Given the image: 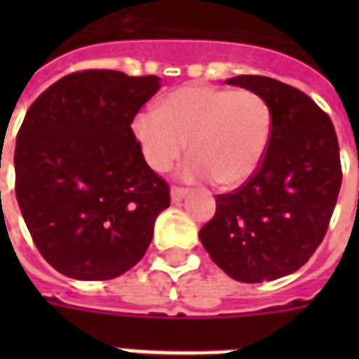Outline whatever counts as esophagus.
<instances>
[{
  "label": "esophagus",
  "instance_id": "obj_1",
  "mask_svg": "<svg viewBox=\"0 0 359 359\" xmlns=\"http://www.w3.org/2000/svg\"><path fill=\"white\" fill-rule=\"evenodd\" d=\"M186 196H188V190H186V188H180V186H173V188H171V201L173 203L182 201Z\"/></svg>",
  "mask_w": 359,
  "mask_h": 359
}]
</instances>
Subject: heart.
I'll return each mask as SVG.
<instances>
[{
    "mask_svg": "<svg viewBox=\"0 0 359 359\" xmlns=\"http://www.w3.org/2000/svg\"><path fill=\"white\" fill-rule=\"evenodd\" d=\"M134 134L154 171L173 168L190 141L194 158L186 163V179L236 188L255 175L266 154L272 109L250 89L191 83L165 95L156 111L137 115Z\"/></svg>",
    "mask_w": 359,
    "mask_h": 359,
    "instance_id": "b5f03b06",
    "label": "heart"
}]
</instances>
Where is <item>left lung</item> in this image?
<instances>
[{"mask_svg": "<svg viewBox=\"0 0 359 359\" xmlns=\"http://www.w3.org/2000/svg\"><path fill=\"white\" fill-rule=\"evenodd\" d=\"M227 83L266 100L272 135L255 175L216 196L199 238L236 281H272L304 266L328 231L343 180L339 143L328 114L300 89L266 76Z\"/></svg>", "mask_w": 359, "mask_h": 359, "instance_id": "left-lung-1", "label": "left lung"}]
</instances>
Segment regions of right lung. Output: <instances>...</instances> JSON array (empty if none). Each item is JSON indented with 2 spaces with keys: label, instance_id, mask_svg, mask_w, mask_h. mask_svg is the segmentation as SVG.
Here are the masks:
<instances>
[{
  "label": "right lung",
  "instance_id": "1",
  "mask_svg": "<svg viewBox=\"0 0 359 359\" xmlns=\"http://www.w3.org/2000/svg\"><path fill=\"white\" fill-rule=\"evenodd\" d=\"M158 89V76L80 70L27 109L16 135L14 190L36 250L63 276L106 281L145 255L171 199L132 121Z\"/></svg>",
  "mask_w": 359,
  "mask_h": 359
}]
</instances>
